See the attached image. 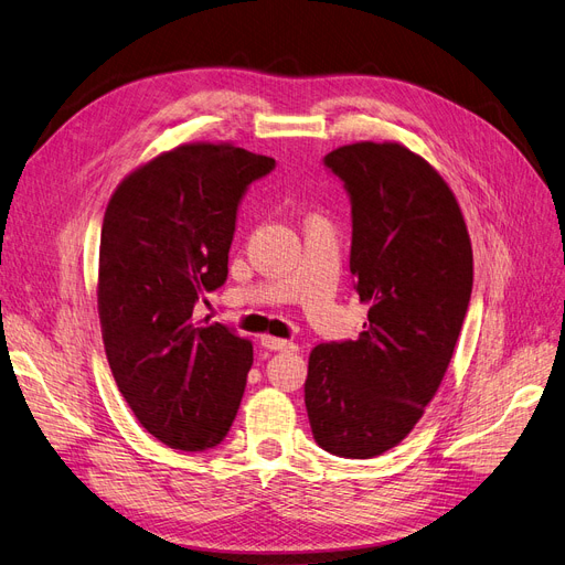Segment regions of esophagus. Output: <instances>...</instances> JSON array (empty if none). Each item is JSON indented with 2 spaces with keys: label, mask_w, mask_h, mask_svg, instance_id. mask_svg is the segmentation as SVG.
I'll return each mask as SVG.
<instances>
[{
  "label": "esophagus",
  "mask_w": 565,
  "mask_h": 565,
  "mask_svg": "<svg viewBox=\"0 0 565 565\" xmlns=\"http://www.w3.org/2000/svg\"><path fill=\"white\" fill-rule=\"evenodd\" d=\"M262 345L268 350H276V352H297L299 345L291 343V341H282V338L276 335H264L262 338Z\"/></svg>",
  "instance_id": "34e87169"
}]
</instances>
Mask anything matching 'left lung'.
I'll use <instances>...</instances> for the list:
<instances>
[{
  "mask_svg": "<svg viewBox=\"0 0 565 565\" xmlns=\"http://www.w3.org/2000/svg\"><path fill=\"white\" fill-rule=\"evenodd\" d=\"M352 201L350 270L369 303L356 341L315 345L306 411L327 452L371 459L422 419L455 354L472 247L455 192L422 154L359 141L324 157Z\"/></svg>",
  "mask_w": 565,
  "mask_h": 565,
  "instance_id": "8db88e82",
  "label": "left lung"
}]
</instances>
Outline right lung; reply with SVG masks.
<instances>
[{"label":"right lung","mask_w":565,"mask_h":565,"mask_svg":"<svg viewBox=\"0 0 565 565\" xmlns=\"http://www.w3.org/2000/svg\"><path fill=\"white\" fill-rule=\"evenodd\" d=\"M274 157L234 143H185L127 173L102 224L97 308L113 377L157 440L201 452L238 413L253 341L194 320L227 280L236 211Z\"/></svg>","instance_id":"obj_1"}]
</instances>
